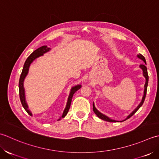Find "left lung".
Segmentation results:
<instances>
[{
    "mask_svg": "<svg viewBox=\"0 0 159 159\" xmlns=\"http://www.w3.org/2000/svg\"><path fill=\"white\" fill-rule=\"evenodd\" d=\"M137 57H139V58H140V59H141L142 60H143L144 62L146 64V61H145V58L144 57V56H142L141 54H139V55H138L137 56ZM140 67H141V69L143 70V76L145 77V80H146V82H145V90H144V95H143V99H142V101H141V102L140 103V104H139V106H138V107L137 108H136L134 111L132 112L131 114H129L128 116H127V118H126L125 120H126V119H129V117H131V116L133 115L134 113L137 112L138 110L141 108V106L143 105V102H144V101H145V96H146V93H147V88H148V80H149V77H148V69H147V67L145 66V65H144V64H141L140 65ZM93 111H94V112L96 114V115L98 116L99 118H100V119H103V120H104V121H109V122H116V121H115V120H112V119H111L110 118H108V116H106V115H103V114H102L101 112H99L98 110H97L96 108H95V105H94V103H93ZM124 120V121H125Z\"/></svg>",
    "mask_w": 159,
    "mask_h": 159,
    "instance_id": "left-lung-1",
    "label": "left lung"
}]
</instances>
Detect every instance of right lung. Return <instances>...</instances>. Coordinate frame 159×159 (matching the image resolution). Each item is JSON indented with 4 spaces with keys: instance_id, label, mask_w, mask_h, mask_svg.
Here are the masks:
<instances>
[{
    "instance_id": "1",
    "label": "right lung",
    "mask_w": 159,
    "mask_h": 159,
    "mask_svg": "<svg viewBox=\"0 0 159 159\" xmlns=\"http://www.w3.org/2000/svg\"><path fill=\"white\" fill-rule=\"evenodd\" d=\"M50 50V48L47 47V46H43L40 48H37L36 50H35L33 53H32L30 56L27 57V59L26 60L25 64H24V66H23V69H22V73H21V75L20 77V80H19V95H20V102L22 106H23V108H25V110L30 115H32L31 111L30 110L28 109V106L27 104V103H26L25 101V89H24V87H23V82H24V80L25 78V77L27 76V73H28V71H29V68H30V66L31 63L33 61L35 58H37L38 57H40V56H43L44 53H45L47 51H48ZM81 88V85H77L73 87L72 89L70 90V92L69 94V98H68V101H67V103H66V106L65 109H64V111L63 112V114L61 115V118H64V116L66 115V114L68 113L69 111V108H70V103H71V101H72V98H73V96L74 95V93H75L77 90H78L80 89ZM60 120V119H59Z\"/></svg>"
}]
</instances>
